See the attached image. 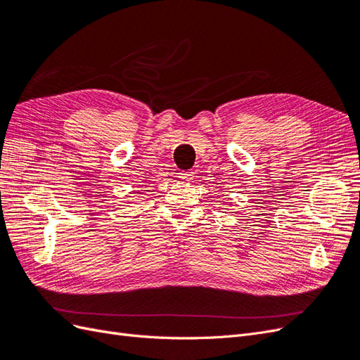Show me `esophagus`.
Listing matches in <instances>:
<instances>
[{"mask_svg": "<svg viewBox=\"0 0 360 360\" xmlns=\"http://www.w3.org/2000/svg\"><path fill=\"white\" fill-rule=\"evenodd\" d=\"M180 179L181 180H184V181H188V180H192V177H193V174H192V171H181L180 174Z\"/></svg>", "mask_w": 360, "mask_h": 360, "instance_id": "1", "label": "esophagus"}]
</instances>
